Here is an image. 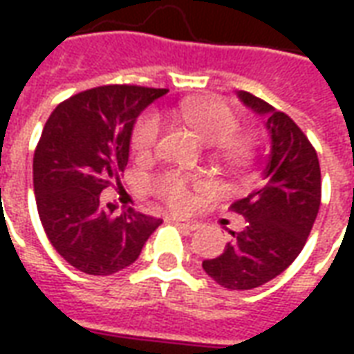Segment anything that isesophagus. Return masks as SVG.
I'll return each mask as SVG.
<instances>
[{
	"label": "esophagus",
	"mask_w": 354,
	"mask_h": 354,
	"mask_svg": "<svg viewBox=\"0 0 354 354\" xmlns=\"http://www.w3.org/2000/svg\"><path fill=\"white\" fill-rule=\"evenodd\" d=\"M170 222L176 223L180 230H187V231H195L199 227V223L193 222V220H185V218H178V216H172Z\"/></svg>",
	"instance_id": "obj_1"
}]
</instances>
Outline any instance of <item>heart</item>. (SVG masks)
Here are the masks:
<instances>
[{"label":"heart","instance_id":"b5f03b06","mask_svg":"<svg viewBox=\"0 0 354 354\" xmlns=\"http://www.w3.org/2000/svg\"><path fill=\"white\" fill-rule=\"evenodd\" d=\"M170 117L187 124L205 144L212 146L214 155L225 167L239 169L250 161L254 140L248 134L237 132L239 119L235 111L222 100L185 102L170 109ZM161 140V119L153 111H146L132 127L131 147L138 157L153 153ZM199 178L187 176L176 170H167L151 180V192L161 197L169 207L182 210L192 201L193 187H201Z\"/></svg>","mask_w":354,"mask_h":354}]
</instances>
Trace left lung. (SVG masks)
Here are the masks:
<instances>
[{
  "instance_id": "8db88e82",
  "label": "left lung",
  "mask_w": 354,
  "mask_h": 354,
  "mask_svg": "<svg viewBox=\"0 0 354 354\" xmlns=\"http://www.w3.org/2000/svg\"><path fill=\"white\" fill-rule=\"evenodd\" d=\"M239 98L267 119L271 151L258 187L231 205L246 220L245 230L231 233L233 241L203 269L223 288L252 290L281 274L307 243L320 207V165L286 113L246 91Z\"/></svg>"
}]
</instances>
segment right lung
Wrapping results in <instances>:
<instances>
[{"mask_svg":"<svg viewBox=\"0 0 354 354\" xmlns=\"http://www.w3.org/2000/svg\"><path fill=\"white\" fill-rule=\"evenodd\" d=\"M167 88L102 85L60 102L34 153V192L43 230L62 258L87 274H113L138 260L162 220L100 203L129 162L132 127Z\"/></svg>","mask_w":354,"mask_h":354,"instance_id":"add662e5","label":"right lung"}]
</instances>
